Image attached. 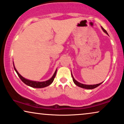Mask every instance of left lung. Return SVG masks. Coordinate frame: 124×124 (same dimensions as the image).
I'll use <instances>...</instances> for the list:
<instances>
[{
	"instance_id": "left-lung-1",
	"label": "left lung",
	"mask_w": 124,
	"mask_h": 124,
	"mask_svg": "<svg viewBox=\"0 0 124 124\" xmlns=\"http://www.w3.org/2000/svg\"><path fill=\"white\" fill-rule=\"evenodd\" d=\"M102 29H103L104 32L105 33H106L107 34H108V33H107V32L106 31H105V29H104L103 28V27H101ZM71 76H72V80H73V82L76 85H78V86L79 87H81V88H85V89H88V90H91V89H93V88H96L97 87H98L99 85H100L101 84L103 83H100L99 84H97V85H83V84H82L80 83H79L78 82H77V80H75V79L74 78L73 76H72V74H71Z\"/></svg>"
}]
</instances>
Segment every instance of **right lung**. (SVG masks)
Instances as JSON below:
<instances>
[{
  "instance_id": "add662e5",
  "label": "right lung",
  "mask_w": 124,
  "mask_h": 124,
  "mask_svg": "<svg viewBox=\"0 0 124 124\" xmlns=\"http://www.w3.org/2000/svg\"><path fill=\"white\" fill-rule=\"evenodd\" d=\"M14 67L15 70L16 71V73L17 74L18 76H19L21 80H22V82H24V83L25 84V85H29V86H30V87H33V88H44V87L48 86V85H51V84L52 83V82H53L54 79L55 77L56 73H57V70H56L55 72H54L53 76V77L49 79V80H47V81L41 82H36V81H32V80H28V79H26L25 78H23L22 76H21L19 72H17V71L16 70V69H15V66H14Z\"/></svg>"
}]
</instances>
